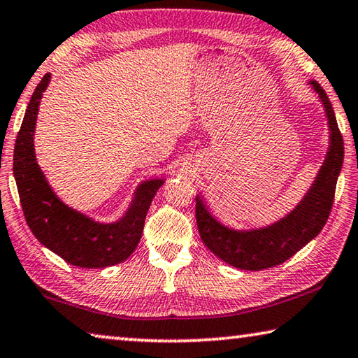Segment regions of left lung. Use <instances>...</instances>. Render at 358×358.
Here are the masks:
<instances>
[{"label": "left lung", "instance_id": "left-lung-1", "mask_svg": "<svg viewBox=\"0 0 358 358\" xmlns=\"http://www.w3.org/2000/svg\"><path fill=\"white\" fill-rule=\"evenodd\" d=\"M309 84L325 108L330 143L314 183L290 213L264 228L232 229L210 213L202 196H196V221L202 242L210 252L234 268L261 271L283 263L317 237L331 212L344 161V141L325 90L317 81Z\"/></svg>", "mask_w": 358, "mask_h": 358}]
</instances>
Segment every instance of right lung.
Listing matches in <instances>:
<instances>
[{
    "label": "right lung",
    "mask_w": 358,
    "mask_h": 358,
    "mask_svg": "<svg viewBox=\"0 0 358 358\" xmlns=\"http://www.w3.org/2000/svg\"><path fill=\"white\" fill-rule=\"evenodd\" d=\"M49 81L48 73L33 92L14 146V178L27 224L44 247L73 266L99 269L119 264L137 248L152 197L166 180L138 185L127 212L113 223H100L62 202L35 155L38 108Z\"/></svg>",
    "instance_id": "add662e5"
}]
</instances>
